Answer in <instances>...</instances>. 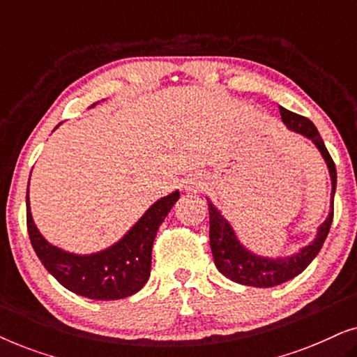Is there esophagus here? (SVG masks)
<instances>
[{"label":"esophagus","mask_w":357,"mask_h":357,"mask_svg":"<svg viewBox=\"0 0 357 357\" xmlns=\"http://www.w3.org/2000/svg\"><path fill=\"white\" fill-rule=\"evenodd\" d=\"M199 188H203L202 180H198L195 177L185 180V190H187V192H197V190H199Z\"/></svg>","instance_id":"34e87169"}]
</instances>
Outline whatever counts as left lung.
Wrapping results in <instances>:
<instances>
[{
	"mask_svg": "<svg viewBox=\"0 0 357 357\" xmlns=\"http://www.w3.org/2000/svg\"><path fill=\"white\" fill-rule=\"evenodd\" d=\"M281 119L284 121L287 128L297 131V133L307 136L315 143L317 148L320 149L321 155L326 160V165L330 169L331 177V195L335 197L336 190V167L333 159L325 148L324 139L320 138L319 130L305 116L297 115L294 112L286 110L284 107H280ZM331 197V199H333ZM209 209V243H211V252L214 263L218 270L227 276L229 280L238 282V284L253 286V287H273L282 282L292 280L297 275H301L307 266L310 265L312 260L319 255L321 245H324L326 236H328L331 222H333V202H331V213L326 218V221L319 227L315 241L302 248L296 255L287 258H278V260H270V258H261L253 255L241 245L237 241L236 234L229 222L221 216V213L208 203Z\"/></svg>",
	"mask_w": 357,
	"mask_h": 357,
	"instance_id": "8db88e82",
	"label": "left lung"
}]
</instances>
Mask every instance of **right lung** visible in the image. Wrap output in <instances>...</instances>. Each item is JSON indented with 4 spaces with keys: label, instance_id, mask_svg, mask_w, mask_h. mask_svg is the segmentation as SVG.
<instances>
[{
    "label": "right lung",
    "instance_id": "obj_1",
    "mask_svg": "<svg viewBox=\"0 0 357 357\" xmlns=\"http://www.w3.org/2000/svg\"><path fill=\"white\" fill-rule=\"evenodd\" d=\"M178 198V192L160 198L120 242L104 252L81 257L50 245L40 236L32 221L27 195L29 238L42 265L68 291L96 301L123 299L138 292L149 280L155 234Z\"/></svg>",
    "mask_w": 357,
    "mask_h": 357
}]
</instances>
